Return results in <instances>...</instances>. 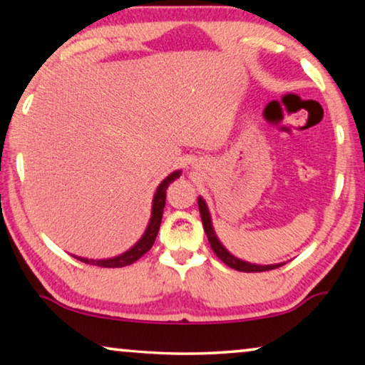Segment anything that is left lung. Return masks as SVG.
Returning <instances> with one entry per match:
<instances>
[{"mask_svg": "<svg viewBox=\"0 0 365 365\" xmlns=\"http://www.w3.org/2000/svg\"><path fill=\"white\" fill-rule=\"evenodd\" d=\"M197 207H200V214H201V220H202V227H205V232L207 235V240L209 243H211V248L215 252V256H217L222 262L227 264L228 267H232L235 270H240V272H265V270H272V269H277V267H282L283 264H272V265H256V264H250V262H245V261H240L235 256H232L230 252H228L222 243L215 237V233L212 230V224H211V215H209L207 211V206L206 202L202 201V197H197Z\"/></svg>", "mask_w": 365, "mask_h": 365, "instance_id": "8db88e82", "label": "left lung"}]
</instances>
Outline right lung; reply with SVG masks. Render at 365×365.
Returning a JSON list of instances; mask_svg holds the SVG:
<instances>
[{
	"instance_id": "right-lung-1",
	"label": "right lung",
	"mask_w": 365,
	"mask_h": 365,
	"mask_svg": "<svg viewBox=\"0 0 365 365\" xmlns=\"http://www.w3.org/2000/svg\"><path fill=\"white\" fill-rule=\"evenodd\" d=\"M177 177H180V170L174 172V174H170L168 178H164V180L160 182L153 200V214H151L150 225H148L145 235L140 238V242L135 245L133 248L113 259H98L96 261V259H85V257H77V256L73 257L85 264L100 265V267H123V265H130L135 261H138V259L143 255H146V252L151 250V246L154 245V240H156L159 227H160V220H163V212L165 206V190H168L169 183L174 182Z\"/></svg>"
}]
</instances>
